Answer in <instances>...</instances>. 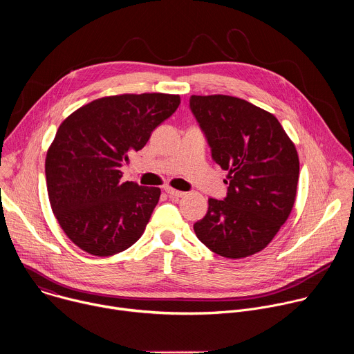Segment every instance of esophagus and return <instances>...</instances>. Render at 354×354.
Wrapping results in <instances>:
<instances>
[{
    "label": "esophagus",
    "instance_id": "34e87169",
    "mask_svg": "<svg viewBox=\"0 0 354 354\" xmlns=\"http://www.w3.org/2000/svg\"><path fill=\"white\" fill-rule=\"evenodd\" d=\"M165 192L169 197L172 198H179V197H183L185 196V192H180V190H175L172 187H165Z\"/></svg>",
    "mask_w": 354,
    "mask_h": 354
}]
</instances>
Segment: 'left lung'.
Listing matches in <instances>:
<instances>
[{"label": "left lung", "mask_w": 354, "mask_h": 354, "mask_svg": "<svg viewBox=\"0 0 354 354\" xmlns=\"http://www.w3.org/2000/svg\"><path fill=\"white\" fill-rule=\"evenodd\" d=\"M190 109L212 157L227 171L224 200L193 228L214 254L242 259L265 249L287 221L297 196L299 161L274 115L230 95H192Z\"/></svg>", "instance_id": "1"}]
</instances>
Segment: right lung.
Returning a JSON list of instances; mask_svg holds the SVG:
<instances>
[{
	"instance_id": "1",
	"label": "right lung",
	"mask_w": 354,
	"mask_h": 354,
	"mask_svg": "<svg viewBox=\"0 0 354 354\" xmlns=\"http://www.w3.org/2000/svg\"><path fill=\"white\" fill-rule=\"evenodd\" d=\"M171 93L92 100L59 127L46 156L50 206L66 235L95 257H112L142 235L160 187L122 182L120 167L179 106Z\"/></svg>"
}]
</instances>
